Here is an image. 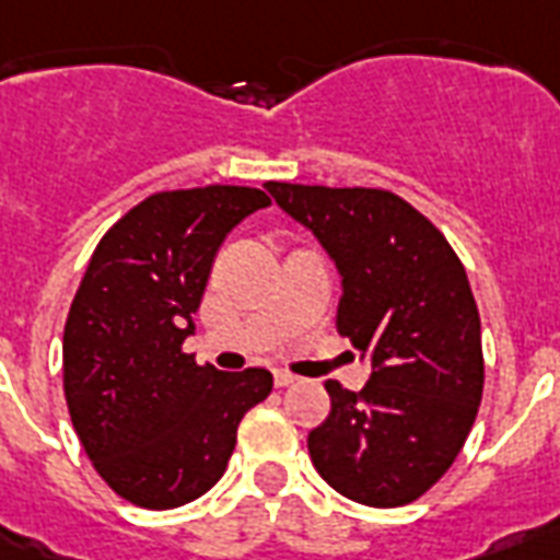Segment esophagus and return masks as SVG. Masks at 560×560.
I'll return each instance as SVG.
<instances>
[{
    "label": "esophagus",
    "instance_id": "1",
    "mask_svg": "<svg viewBox=\"0 0 560 560\" xmlns=\"http://www.w3.org/2000/svg\"><path fill=\"white\" fill-rule=\"evenodd\" d=\"M298 376L289 374V371H275V385L277 388H285V385H292Z\"/></svg>",
    "mask_w": 560,
    "mask_h": 560
}]
</instances>
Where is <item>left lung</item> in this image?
Here are the masks:
<instances>
[{"instance_id": "1", "label": "left lung", "mask_w": 560, "mask_h": 560, "mask_svg": "<svg viewBox=\"0 0 560 560\" xmlns=\"http://www.w3.org/2000/svg\"><path fill=\"white\" fill-rule=\"evenodd\" d=\"M266 189L332 257L336 327L374 368L362 392L324 385L329 415L306 438L312 465L371 509L415 502L456 462L482 402V327L465 266L388 189L280 180Z\"/></svg>"}]
</instances>
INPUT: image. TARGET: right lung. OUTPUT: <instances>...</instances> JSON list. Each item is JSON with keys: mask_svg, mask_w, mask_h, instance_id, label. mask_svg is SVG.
I'll list each match as a JSON object with an SVG mask.
<instances>
[{"mask_svg": "<svg viewBox=\"0 0 560 560\" xmlns=\"http://www.w3.org/2000/svg\"><path fill=\"white\" fill-rule=\"evenodd\" d=\"M262 189L154 192L95 245L63 327V394L93 467L122 500L166 511L228 470L245 411L271 394L266 368L224 374L184 353L212 259Z\"/></svg>", "mask_w": 560, "mask_h": 560, "instance_id": "add662e5", "label": "right lung"}]
</instances>
